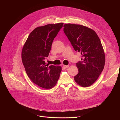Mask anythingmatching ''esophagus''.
Returning a JSON list of instances; mask_svg holds the SVG:
<instances>
[{"label": "esophagus", "instance_id": "1", "mask_svg": "<svg viewBox=\"0 0 120 120\" xmlns=\"http://www.w3.org/2000/svg\"><path fill=\"white\" fill-rule=\"evenodd\" d=\"M69 65H63V67L64 68V69H66V68H68V67H69Z\"/></svg>", "mask_w": 120, "mask_h": 120}]
</instances>
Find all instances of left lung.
<instances>
[{
  "label": "left lung",
  "mask_w": 120,
  "mask_h": 120,
  "mask_svg": "<svg viewBox=\"0 0 120 120\" xmlns=\"http://www.w3.org/2000/svg\"><path fill=\"white\" fill-rule=\"evenodd\" d=\"M64 32L76 52L81 53V61L76 64L78 73L75 82L86 87L92 85L103 71L105 58L100 38L94 31L80 25L65 24Z\"/></svg>",
  "instance_id": "obj_1"
}]
</instances>
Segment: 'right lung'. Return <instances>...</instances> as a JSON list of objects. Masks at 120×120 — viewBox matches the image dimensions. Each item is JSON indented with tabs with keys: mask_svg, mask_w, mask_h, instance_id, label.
Wrapping results in <instances>:
<instances>
[{
	"mask_svg": "<svg viewBox=\"0 0 120 120\" xmlns=\"http://www.w3.org/2000/svg\"><path fill=\"white\" fill-rule=\"evenodd\" d=\"M63 24H48L37 27L29 34L22 51V60L28 77L45 89L55 86L62 71L60 66L46 64L45 59L48 56L53 40Z\"/></svg>",
	"mask_w": 120,
	"mask_h": 120,
	"instance_id": "right-lung-1",
	"label": "right lung"
}]
</instances>
